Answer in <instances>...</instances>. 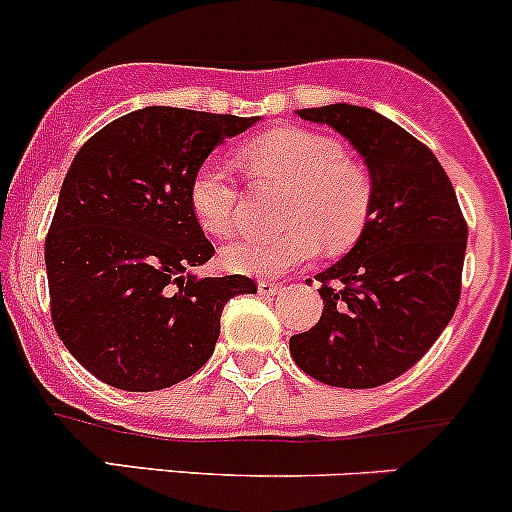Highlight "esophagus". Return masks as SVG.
Listing matches in <instances>:
<instances>
[{
	"label": "esophagus",
	"instance_id": "1",
	"mask_svg": "<svg viewBox=\"0 0 512 512\" xmlns=\"http://www.w3.org/2000/svg\"><path fill=\"white\" fill-rule=\"evenodd\" d=\"M282 289V285H277V282H272V280H260L257 282V292L260 294H277Z\"/></svg>",
	"mask_w": 512,
	"mask_h": 512
}]
</instances>
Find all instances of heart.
Returning a JSON list of instances; mask_svg holds the SVG:
<instances>
[{
	"label": "heart",
	"instance_id": "heart-1",
	"mask_svg": "<svg viewBox=\"0 0 512 512\" xmlns=\"http://www.w3.org/2000/svg\"><path fill=\"white\" fill-rule=\"evenodd\" d=\"M240 160L257 178L289 185L280 232L245 235L227 245V270L275 277L314 260L327 245L344 250L364 230L371 208L369 175L344 160L337 141L304 128H272L240 148ZM190 210L210 235L235 230L240 188L230 165L208 158L198 165L188 188Z\"/></svg>",
	"mask_w": 512,
	"mask_h": 512
}]
</instances>
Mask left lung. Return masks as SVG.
Masks as SVG:
<instances>
[{
	"label": "left lung",
	"instance_id": "obj_1",
	"mask_svg": "<svg viewBox=\"0 0 512 512\" xmlns=\"http://www.w3.org/2000/svg\"><path fill=\"white\" fill-rule=\"evenodd\" d=\"M364 160L371 208L352 250L314 275L324 312L289 354L317 381L374 389L433 347L461 297L468 227L438 158L381 113L352 103L297 111Z\"/></svg>",
	"mask_w": 512,
	"mask_h": 512
}]
</instances>
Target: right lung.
Wrapping results in <instances>:
<instances>
[{"instance_id":"obj_1","label":"right lung","mask_w":512,"mask_h":512,"mask_svg":"<svg viewBox=\"0 0 512 512\" xmlns=\"http://www.w3.org/2000/svg\"><path fill=\"white\" fill-rule=\"evenodd\" d=\"M260 116L146 106L81 146L46 237L51 319L96 379L158 391L193 376L220 337V314L250 277H198L215 247L190 210L193 173Z\"/></svg>"}]
</instances>
